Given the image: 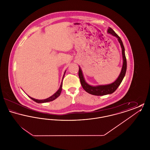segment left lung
Returning <instances> with one entry per match:
<instances>
[{"label": "left lung", "mask_w": 150, "mask_h": 150, "mask_svg": "<svg viewBox=\"0 0 150 150\" xmlns=\"http://www.w3.org/2000/svg\"><path fill=\"white\" fill-rule=\"evenodd\" d=\"M107 32H108V33H110L111 35L116 36L118 39V41L120 44L121 48H122L123 64H122L120 74L115 81L110 84L105 85V86H90L86 83L84 78L83 77L81 70L80 67H79V77L80 79V83H81V84L83 88L86 91L87 93L93 94L94 96H104V95L114 93L115 91L117 89L118 86H120V84H121V81H122L124 77L125 76L126 71H127V59H126L125 54L124 47L123 43L121 41V38L111 28H108Z\"/></svg>", "instance_id": "left-lung-1"}]
</instances>
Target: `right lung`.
<instances>
[{
  "label": "right lung",
  "mask_w": 150,
  "mask_h": 150,
  "mask_svg": "<svg viewBox=\"0 0 150 150\" xmlns=\"http://www.w3.org/2000/svg\"><path fill=\"white\" fill-rule=\"evenodd\" d=\"M65 72H66V71L64 72V74H65ZM64 76H63V79H64ZM62 82L61 83V84L59 89L57 91V92H56V93H54L53 96H52L51 97H49L48 98L45 99V100H36V99H34V98H33L30 97V96H29V97L31 99H32V100H34L35 102H37V103H45V102H50V101H52V100L56 99L58 96H59V95L61 94V91H62Z\"/></svg>",
  "instance_id": "add662e5"
}]
</instances>
